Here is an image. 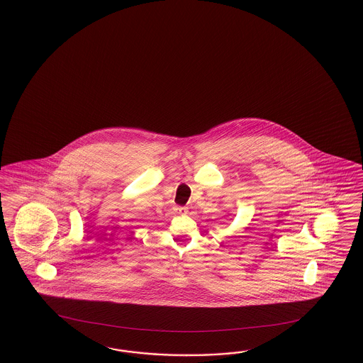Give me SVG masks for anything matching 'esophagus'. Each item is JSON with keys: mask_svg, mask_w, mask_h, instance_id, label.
Listing matches in <instances>:
<instances>
[{"mask_svg": "<svg viewBox=\"0 0 363 363\" xmlns=\"http://www.w3.org/2000/svg\"><path fill=\"white\" fill-rule=\"evenodd\" d=\"M176 211L178 214H187L186 207H177Z\"/></svg>", "mask_w": 363, "mask_h": 363, "instance_id": "34e87169", "label": "esophagus"}]
</instances>
